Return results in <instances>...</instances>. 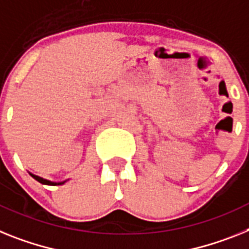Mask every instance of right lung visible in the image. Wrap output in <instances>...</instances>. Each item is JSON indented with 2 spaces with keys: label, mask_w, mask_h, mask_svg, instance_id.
<instances>
[{
  "label": "right lung",
  "mask_w": 249,
  "mask_h": 249,
  "mask_svg": "<svg viewBox=\"0 0 249 249\" xmlns=\"http://www.w3.org/2000/svg\"><path fill=\"white\" fill-rule=\"evenodd\" d=\"M31 176L34 177V178L36 179V181H39L40 183H44V185H62V183H63V182H59V183L50 182V181H48V179H44V178H41V177H39V176H34V175H31Z\"/></svg>",
  "instance_id": "obj_1"
}]
</instances>
